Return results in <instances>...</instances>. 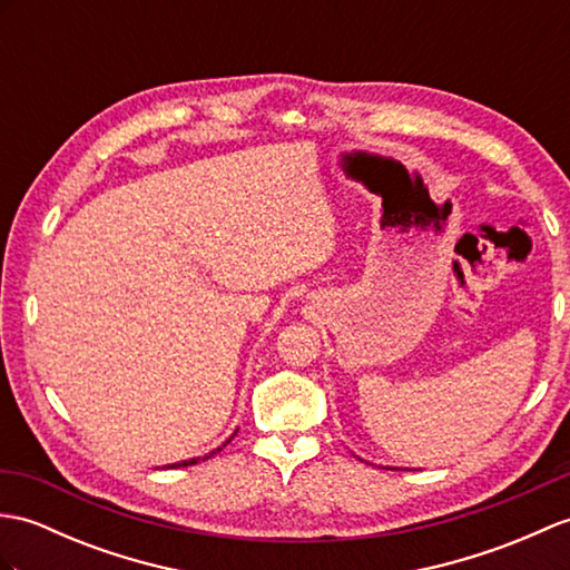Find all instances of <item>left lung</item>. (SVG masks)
Wrapping results in <instances>:
<instances>
[{
  "label": "left lung",
  "mask_w": 570,
  "mask_h": 570,
  "mask_svg": "<svg viewBox=\"0 0 570 570\" xmlns=\"http://www.w3.org/2000/svg\"><path fill=\"white\" fill-rule=\"evenodd\" d=\"M393 471H401V469H393Z\"/></svg>",
  "instance_id": "8db88e82"
}]
</instances>
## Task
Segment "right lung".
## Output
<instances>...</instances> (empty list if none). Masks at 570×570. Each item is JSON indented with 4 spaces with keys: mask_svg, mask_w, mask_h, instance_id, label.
Masks as SVG:
<instances>
[{
    "mask_svg": "<svg viewBox=\"0 0 570 570\" xmlns=\"http://www.w3.org/2000/svg\"><path fill=\"white\" fill-rule=\"evenodd\" d=\"M230 440H233V436H230ZM230 440H225V442H223V446H225V444H228ZM223 446L214 449V452H208L206 456H196V459H187V461H177V464H169V469H179V466H194V464H198V461H206V459H210V456H214L216 452H220V449H223Z\"/></svg>",
    "mask_w": 570,
    "mask_h": 570,
    "instance_id": "add662e5",
    "label": "right lung"
}]
</instances>
